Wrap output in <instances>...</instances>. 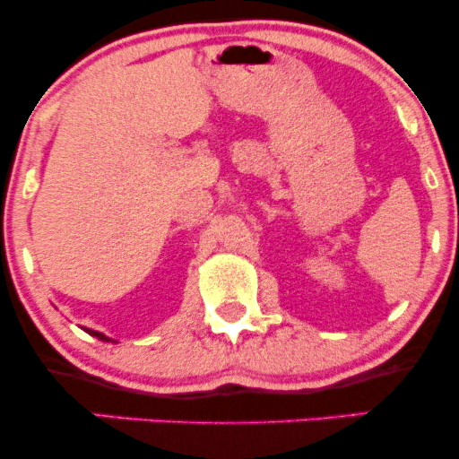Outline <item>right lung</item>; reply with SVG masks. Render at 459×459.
<instances>
[{
	"label": "right lung",
	"instance_id": "add662e5",
	"mask_svg": "<svg viewBox=\"0 0 459 459\" xmlns=\"http://www.w3.org/2000/svg\"><path fill=\"white\" fill-rule=\"evenodd\" d=\"M88 334H92V336H97V339H101V341H112V339H108V336L105 334H101V332H94V330H86Z\"/></svg>",
	"mask_w": 459,
	"mask_h": 459
}]
</instances>
